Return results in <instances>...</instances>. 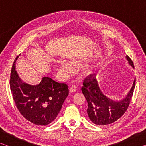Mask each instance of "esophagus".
<instances>
[{"mask_svg":"<svg viewBox=\"0 0 146 146\" xmlns=\"http://www.w3.org/2000/svg\"><path fill=\"white\" fill-rule=\"evenodd\" d=\"M76 86H71V87L70 88V93H73V92H75L76 91Z\"/></svg>","mask_w":146,"mask_h":146,"instance_id":"1","label":"esophagus"}]
</instances>
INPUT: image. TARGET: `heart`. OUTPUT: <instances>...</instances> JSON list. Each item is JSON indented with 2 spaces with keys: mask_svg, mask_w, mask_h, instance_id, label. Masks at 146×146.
Masks as SVG:
<instances>
[{
  "mask_svg": "<svg viewBox=\"0 0 146 146\" xmlns=\"http://www.w3.org/2000/svg\"><path fill=\"white\" fill-rule=\"evenodd\" d=\"M72 71V68L70 64L66 62L65 60L60 61V67L58 70V76L61 79L65 78L68 76ZM88 71L87 70H84V73L85 74L88 73Z\"/></svg>",
  "mask_w": 146,
  "mask_h": 146,
  "instance_id": "b5f03b06",
  "label": "heart"
}]
</instances>
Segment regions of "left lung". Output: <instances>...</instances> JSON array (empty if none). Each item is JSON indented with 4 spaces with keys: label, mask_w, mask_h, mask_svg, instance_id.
<instances>
[{
    "label": "left lung",
    "mask_w": 146,
    "mask_h": 146,
    "mask_svg": "<svg viewBox=\"0 0 146 146\" xmlns=\"http://www.w3.org/2000/svg\"><path fill=\"white\" fill-rule=\"evenodd\" d=\"M126 58L129 64L134 68V64L129 56L127 55ZM135 81L127 97L116 102L106 97L102 93L95 78V74L92 73L86 76L81 90L88 102L87 113L91 122L97 125H105L116 122L122 117L129 107L133 97Z\"/></svg>",
    "instance_id": "1"
}]
</instances>
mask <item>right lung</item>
Segmentation results:
<instances>
[{"mask_svg":"<svg viewBox=\"0 0 146 146\" xmlns=\"http://www.w3.org/2000/svg\"><path fill=\"white\" fill-rule=\"evenodd\" d=\"M17 58L12 66L9 80L15 104L27 120L38 125L49 124L57 117L68 97V86L47 76L42 78L38 85L22 82L15 70Z\"/></svg>","mask_w":146,"mask_h":146,"instance_id":"obj_1","label":"right lung"}]
</instances>
